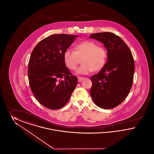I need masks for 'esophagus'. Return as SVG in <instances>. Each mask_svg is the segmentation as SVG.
<instances>
[{
    "label": "esophagus",
    "instance_id": "1",
    "mask_svg": "<svg viewBox=\"0 0 154 154\" xmlns=\"http://www.w3.org/2000/svg\"><path fill=\"white\" fill-rule=\"evenodd\" d=\"M85 79V77H78V79L79 81H81L82 80H84Z\"/></svg>",
    "mask_w": 154,
    "mask_h": 154
}]
</instances>
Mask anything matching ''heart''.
Returning <instances> with one entry per match:
<instances>
[{
  "instance_id": "b5f03b06",
  "label": "heart",
  "mask_w": 154,
  "mask_h": 154,
  "mask_svg": "<svg viewBox=\"0 0 154 154\" xmlns=\"http://www.w3.org/2000/svg\"><path fill=\"white\" fill-rule=\"evenodd\" d=\"M81 58L83 64L77 72L87 74L102 69L107 61V52L103 47L95 42L86 40L75 44L74 50L67 49L63 53L64 62L72 70H76Z\"/></svg>"
}]
</instances>
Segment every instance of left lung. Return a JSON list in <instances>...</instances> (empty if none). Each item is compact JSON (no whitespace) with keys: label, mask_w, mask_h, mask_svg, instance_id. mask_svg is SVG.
<instances>
[{"label":"left lung","mask_w":154,"mask_h":154,"mask_svg":"<svg viewBox=\"0 0 154 154\" xmlns=\"http://www.w3.org/2000/svg\"><path fill=\"white\" fill-rule=\"evenodd\" d=\"M89 37L104 44L108 59L102 69L91 77V95L99 107L114 108L123 102L132 88L134 71L132 52L122 38L112 33H96Z\"/></svg>","instance_id":"8db88e82"}]
</instances>
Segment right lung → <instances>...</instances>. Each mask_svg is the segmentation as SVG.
<instances>
[{"instance_id": "obj_1", "label": "right lung", "mask_w": 154, "mask_h": 154, "mask_svg": "<svg viewBox=\"0 0 154 154\" xmlns=\"http://www.w3.org/2000/svg\"><path fill=\"white\" fill-rule=\"evenodd\" d=\"M78 36L52 35L34 48L28 64L30 87L37 101L46 108L57 110L69 101L77 85V77L70 73L63 53Z\"/></svg>"}]
</instances>
